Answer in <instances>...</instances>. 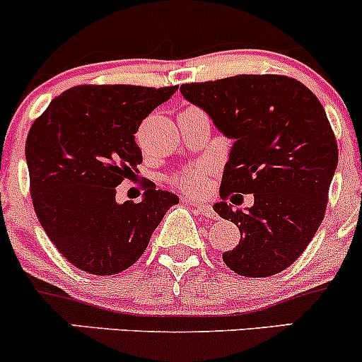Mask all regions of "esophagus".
I'll return each mask as SVG.
<instances>
[{"instance_id":"1","label":"esophagus","mask_w":362,"mask_h":362,"mask_svg":"<svg viewBox=\"0 0 362 362\" xmlns=\"http://www.w3.org/2000/svg\"><path fill=\"white\" fill-rule=\"evenodd\" d=\"M193 206H195V209L200 212V214L206 216V218H211V219L216 218V212H214V209L211 207V204L197 202V204H193Z\"/></svg>"}]
</instances>
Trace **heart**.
Segmentation results:
<instances>
[{"label": "heart", "mask_w": 362, "mask_h": 362, "mask_svg": "<svg viewBox=\"0 0 362 362\" xmlns=\"http://www.w3.org/2000/svg\"><path fill=\"white\" fill-rule=\"evenodd\" d=\"M211 176L212 167L209 163H195V165L181 170L174 182L181 192L188 193V195H202L206 193Z\"/></svg>", "instance_id": "obj_1"}]
</instances>
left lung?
<instances>
[{"mask_svg": "<svg viewBox=\"0 0 362 362\" xmlns=\"http://www.w3.org/2000/svg\"><path fill=\"white\" fill-rule=\"evenodd\" d=\"M180 90L233 139L223 200L212 209L235 223L240 240L223 252V262L244 277L286 270L319 230L337 170V139L322 104L301 81L282 74H238ZM232 191L255 192L253 207L226 204ZM232 202L240 206L233 197Z\"/></svg>", "mask_w": 362, "mask_h": 362, "instance_id": "1", "label": "left lung"}]
</instances>
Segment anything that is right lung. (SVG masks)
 <instances>
[{
    "mask_svg": "<svg viewBox=\"0 0 362 362\" xmlns=\"http://www.w3.org/2000/svg\"><path fill=\"white\" fill-rule=\"evenodd\" d=\"M176 90L177 85H78L31 125L25 160L33 206L52 244L80 270L115 275L132 267L180 202L155 185L139 204L117 202V186L143 162L134 134Z\"/></svg>",
    "mask_w": 362,
    "mask_h": 362,
    "instance_id": "add662e5",
    "label": "right lung"
}]
</instances>
